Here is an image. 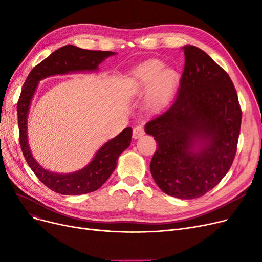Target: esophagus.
I'll return each instance as SVG.
<instances>
[{
    "mask_svg": "<svg viewBox=\"0 0 262 262\" xmlns=\"http://www.w3.org/2000/svg\"><path fill=\"white\" fill-rule=\"evenodd\" d=\"M144 134H145V132H144V127H143L142 125L136 126V127L133 129V137H134L135 139H137V138H140V137H142Z\"/></svg>",
    "mask_w": 262,
    "mask_h": 262,
    "instance_id": "1",
    "label": "esophagus"
}]
</instances>
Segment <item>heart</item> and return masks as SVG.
<instances>
[{
  "instance_id": "heart-1",
  "label": "heart",
  "mask_w": 262,
  "mask_h": 262,
  "mask_svg": "<svg viewBox=\"0 0 262 262\" xmlns=\"http://www.w3.org/2000/svg\"><path fill=\"white\" fill-rule=\"evenodd\" d=\"M178 73L174 68L164 67L159 59L147 60L130 71L125 87L129 94H140L147 88L146 103L158 109L166 105L177 84Z\"/></svg>"
}]
</instances>
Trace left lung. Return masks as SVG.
Segmentation results:
<instances>
[{
	"instance_id": "obj_1",
	"label": "left lung",
	"mask_w": 262,
	"mask_h": 262,
	"mask_svg": "<svg viewBox=\"0 0 262 262\" xmlns=\"http://www.w3.org/2000/svg\"><path fill=\"white\" fill-rule=\"evenodd\" d=\"M183 50L176 99L146 123L145 132L158 144L149 164L157 186L168 195L191 200L213 189L230 169L242 110L224 69L196 47Z\"/></svg>"
}]
</instances>
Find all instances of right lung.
<instances>
[{
  "label": "right lung",
  "instance_id": "add662e5",
  "mask_svg": "<svg viewBox=\"0 0 262 262\" xmlns=\"http://www.w3.org/2000/svg\"><path fill=\"white\" fill-rule=\"evenodd\" d=\"M114 54V52L110 51H90L70 45L64 46L38 63L27 76L22 87L17 104L19 141L22 153L38 180L56 193L79 195L98 190L115 171L120 154L129 146L133 130L130 127H127L116 138L105 143L96 153L93 160L80 171L71 174H56L47 171L33 158L27 144L26 135L27 113L38 81L55 74L95 70L99 63Z\"/></svg>",
  "mask_w": 262,
  "mask_h": 262
}]
</instances>
